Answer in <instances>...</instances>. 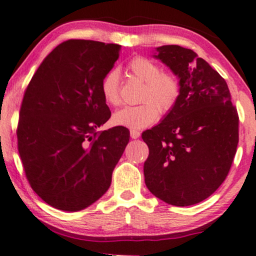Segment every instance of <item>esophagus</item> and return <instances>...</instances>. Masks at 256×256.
I'll list each match as a JSON object with an SVG mask.
<instances>
[{
    "label": "esophagus",
    "mask_w": 256,
    "mask_h": 256,
    "mask_svg": "<svg viewBox=\"0 0 256 256\" xmlns=\"http://www.w3.org/2000/svg\"><path fill=\"white\" fill-rule=\"evenodd\" d=\"M130 136H131L132 139H138L140 136V132L136 131V130H131L130 131Z\"/></svg>",
    "instance_id": "1"
}]
</instances>
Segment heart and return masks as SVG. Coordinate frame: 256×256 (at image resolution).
I'll return each mask as SVG.
<instances>
[{
	"instance_id": "heart-1",
	"label": "heart",
	"mask_w": 256,
	"mask_h": 256,
	"mask_svg": "<svg viewBox=\"0 0 256 256\" xmlns=\"http://www.w3.org/2000/svg\"><path fill=\"white\" fill-rule=\"evenodd\" d=\"M128 68L131 74L144 82L141 93V104L126 106L114 114L112 120L116 125L128 128H144L150 126L158 118L160 112L166 114L180 96V82L176 76L161 72L155 62L144 56H136L130 60ZM102 98L106 104L116 106L120 104V74L110 70L101 80Z\"/></svg>"
}]
</instances>
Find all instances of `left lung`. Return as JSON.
<instances>
[{
    "label": "left lung",
    "instance_id": "left-lung-1",
    "mask_svg": "<svg viewBox=\"0 0 256 256\" xmlns=\"http://www.w3.org/2000/svg\"><path fill=\"white\" fill-rule=\"evenodd\" d=\"M177 76L180 96L161 123L142 133L150 148L144 182L156 198L185 207L207 199L226 180L239 140V117L218 72L180 46L156 48Z\"/></svg>",
    "mask_w": 256,
    "mask_h": 256
}]
</instances>
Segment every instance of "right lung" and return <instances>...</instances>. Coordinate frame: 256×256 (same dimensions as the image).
Listing matches in <instances>:
<instances>
[{
    "instance_id": "1",
    "label": "right lung",
    "mask_w": 256,
    "mask_h": 256,
    "mask_svg": "<svg viewBox=\"0 0 256 256\" xmlns=\"http://www.w3.org/2000/svg\"><path fill=\"white\" fill-rule=\"evenodd\" d=\"M120 46L64 41L49 54L25 90L17 128L26 178L46 204L78 212L100 199L128 142L130 132H98L112 116L100 85Z\"/></svg>"
}]
</instances>
